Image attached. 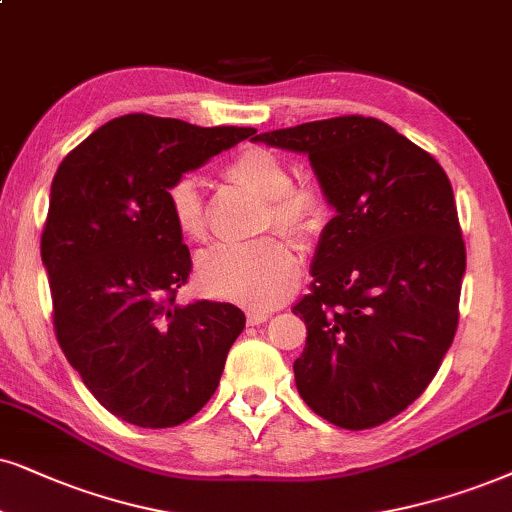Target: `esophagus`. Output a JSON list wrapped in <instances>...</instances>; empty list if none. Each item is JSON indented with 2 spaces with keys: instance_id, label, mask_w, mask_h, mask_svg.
<instances>
[{
  "instance_id": "1",
  "label": "esophagus",
  "mask_w": 512,
  "mask_h": 512,
  "mask_svg": "<svg viewBox=\"0 0 512 512\" xmlns=\"http://www.w3.org/2000/svg\"><path fill=\"white\" fill-rule=\"evenodd\" d=\"M271 312L269 309H248V323L250 326H260V323L269 321Z\"/></svg>"
}]
</instances>
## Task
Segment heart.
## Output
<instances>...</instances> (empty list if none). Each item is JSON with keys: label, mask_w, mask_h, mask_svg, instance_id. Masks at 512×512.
I'll return each mask as SVG.
<instances>
[{"label": "heart", "mask_w": 512, "mask_h": 512, "mask_svg": "<svg viewBox=\"0 0 512 512\" xmlns=\"http://www.w3.org/2000/svg\"><path fill=\"white\" fill-rule=\"evenodd\" d=\"M238 189L267 200L264 229L276 226L295 238H312L326 226L328 203L321 189L293 184L290 167L267 148H245L224 167ZM172 224L186 241L208 238V210L193 177L172 181L165 193ZM300 255L283 238L269 236L245 245H217L198 260V281L205 293L252 307H269L295 288Z\"/></svg>", "instance_id": "obj_1"}]
</instances>
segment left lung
I'll return each mask as SVG.
<instances>
[{
  "instance_id": "8db88e82",
  "label": "left lung",
  "mask_w": 512,
  "mask_h": 512,
  "mask_svg": "<svg viewBox=\"0 0 512 512\" xmlns=\"http://www.w3.org/2000/svg\"><path fill=\"white\" fill-rule=\"evenodd\" d=\"M252 141L309 155L335 217L312 262L295 385L345 430L383 425L442 366L458 326L465 243L451 181L428 151L364 115L304 122Z\"/></svg>"
}]
</instances>
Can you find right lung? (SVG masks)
<instances>
[{"mask_svg": "<svg viewBox=\"0 0 512 512\" xmlns=\"http://www.w3.org/2000/svg\"><path fill=\"white\" fill-rule=\"evenodd\" d=\"M252 134L122 115L73 148L51 181L42 264L58 345L99 404L139 428L196 416L245 328L229 302H174L191 252L165 193Z\"/></svg>", "mask_w": 512, "mask_h": 512, "instance_id": "obj_1", "label": "right lung"}]
</instances>
